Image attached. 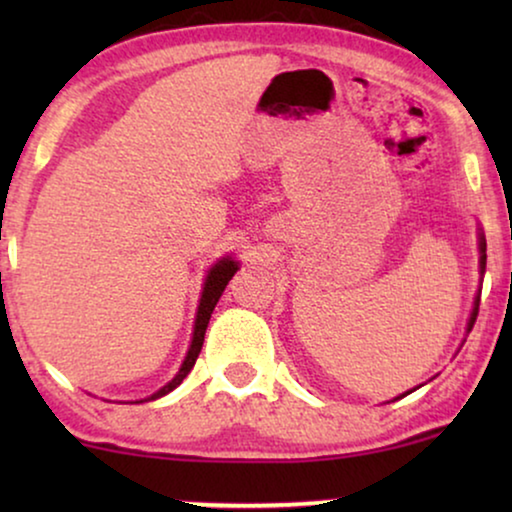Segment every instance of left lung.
<instances>
[{
	"instance_id": "1",
	"label": "left lung",
	"mask_w": 512,
	"mask_h": 512,
	"mask_svg": "<svg viewBox=\"0 0 512 512\" xmlns=\"http://www.w3.org/2000/svg\"><path fill=\"white\" fill-rule=\"evenodd\" d=\"M478 249H480V275L485 272V265H487V242H485V235L480 233L478 237ZM478 305H480V298H475V305H473V312H471V319H468V331H471L473 324H475V317H478ZM410 394V391H408ZM405 396V394H403ZM401 396V398H403Z\"/></svg>"
}]
</instances>
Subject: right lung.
Instances as JSON below:
<instances>
[{"label":"right lung","mask_w":512,"mask_h":512,"mask_svg":"<svg viewBox=\"0 0 512 512\" xmlns=\"http://www.w3.org/2000/svg\"><path fill=\"white\" fill-rule=\"evenodd\" d=\"M237 272V263L233 258H221L219 263L212 265V270H209V275L205 279V289H202V296H200V305H198V314H195V328H193V340H191V347H188V354L184 363H181L179 373L172 377L170 382L165 384L163 389H158L156 394H151L149 398H144V401H156V398L170 394L172 389H177L181 382H184V377L191 373V368L195 366V361H198V354L202 349V342H205V331H207V324H209V317H212L216 303H219L223 289H226V284L233 279V275ZM144 401H137V403H144Z\"/></svg>","instance_id":"1"}]
</instances>
